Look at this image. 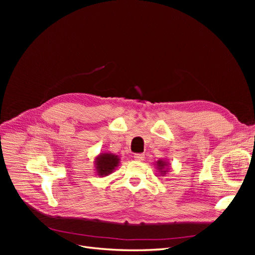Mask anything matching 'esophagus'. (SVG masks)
<instances>
[{"label": "esophagus", "instance_id": "1", "mask_svg": "<svg viewBox=\"0 0 255 255\" xmlns=\"http://www.w3.org/2000/svg\"><path fill=\"white\" fill-rule=\"evenodd\" d=\"M143 158H144V155H143V154H139V153H138V154H135V155H134V159H136V160H143Z\"/></svg>", "mask_w": 255, "mask_h": 255}]
</instances>
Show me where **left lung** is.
Returning a JSON list of instances; mask_svg holds the SVG:
<instances>
[{
    "label": "left lung",
    "mask_w": 255,
    "mask_h": 255,
    "mask_svg": "<svg viewBox=\"0 0 255 255\" xmlns=\"http://www.w3.org/2000/svg\"><path fill=\"white\" fill-rule=\"evenodd\" d=\"M155 166H156V169H157L161 176L166 175V173H168V171H169V169H170L168 161L163 160V159H158L155 163Z\"/></svg>",
    "instance_id": "8db88e82"
}]
</instances>
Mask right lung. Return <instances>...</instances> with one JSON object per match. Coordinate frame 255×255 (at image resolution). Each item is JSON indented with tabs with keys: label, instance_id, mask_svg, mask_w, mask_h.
<instances>
[{
	"label": "right lung",
	"instance_id": "1",
	"mask_svg": "<svg viewBox=\"0 0 255 255\" xmlns=\"http://www.w3.org/2000/svg\"><path fill=\"white\" fill-rule=\"evenodd\" d=\"M120 164V157L110 152L100 153L95 158L96 173L100 177L110 175Z\"/></svg>",
	"mask_w": 255,
	"mask_h": 255
}]
</instances>
